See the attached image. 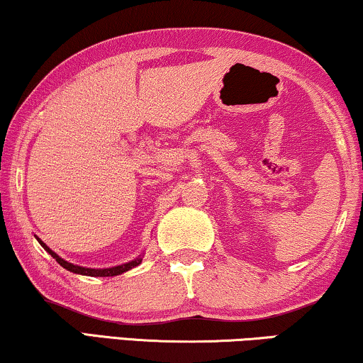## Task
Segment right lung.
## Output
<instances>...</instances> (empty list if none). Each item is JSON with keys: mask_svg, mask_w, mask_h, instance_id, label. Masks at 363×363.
<instances>
[{"mask_svg": "<svg viewBox=\"0 0 363 363\" xmlns=\"http://www.w3.org/2000/svg\"><path fill=\"white\" fill-rule=\"evenodd\" d=\"M35 239H38V242L44 247V249L49 252V254L54 257V259L59 262V264L64 267L65 270H68V272H72V273H78V275H86V277H116V275H121V273H124V272H128V270H130V269H134V267H138L140 262H143V257L144 255H139V257H135L134 260H130V262H125V264H123V265H116V267H109V269H88V267H82V265H73V264H70V262H67V260H64L62 259V257L59 255V254H55L54 250L50 249V247H47V244L45 242H42V240L38 238V235H35Z\"/></svg>", "mask_w": 363, "mask_h": 363, "instance_id": "1", "label": "right lung"}]
</instances>
